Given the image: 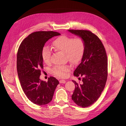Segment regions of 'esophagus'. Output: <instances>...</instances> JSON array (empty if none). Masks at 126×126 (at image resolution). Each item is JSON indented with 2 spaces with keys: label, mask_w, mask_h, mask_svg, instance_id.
<instances>
[{
  "label": "esophagus",
  "mask_w": 126,
  "mask_h": 126,
  "mask_svg": "<svg viewBox=\"0 0 126 126\" xmlns=\"http://www.w3.org/2000/svg\"><path fill=\"white\" fill-rule=\"evenodd\" d=\"M59 82L60 83H66V81L65 80H60L59 81Z\"/></svg>",
  "instance_id": "obj_1"
}]
</instances>
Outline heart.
<instances>
[{"label":"heart","instance_id":"obj_1","mask_svg":"<svg viewBox=\"0 0 126 126\" xmlns=\"http://www.w3.org/2000/svg\"><path fill=\"white\" fill-rule=\"evenodd\" d=\"M52 47L55 51L65 53L66 58L72 65H76L81 60L85 49L84 40L81 37L72 38L62 35L56 38L52 43ZM52 52L47 46L43 47L42 57L46 64L51 61ZM70 71L68 66H57L52 70L53 73L60 78L66 76Z\"/></svg>","mask_w":126,"mask_h":126}]
</instances>
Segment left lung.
I'll use <instances>...</instances> for the list:
<instances>
[{"label": "left lung", "instance_id": "left-lung-1", "mask_svg": "<svg viewBox=\"0 0 126 126\" xmlns=\"http://www.w3.org/2000/svg\"><path fill=\"white\" fill-rule=\"evenodd\" d=\"M68 31L82 38L85 44L81 62L74 72V76L82 77L83 83L78 84L72 80L75 89L72 95V99L74 103L85 108L94 103L103 91L108 75L107 54L101 41L91 31Z\"/></svg>", "mask_w": 126, "mask_h": 126}]
</instances>
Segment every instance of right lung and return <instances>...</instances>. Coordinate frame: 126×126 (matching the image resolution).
I'll return each instance as SVG.
<instances>
[{"instance_id": "add662e5", "label": "right lung", "mask_w": 126, "mask_h": 126, "mask_svg": "<svg viewBox=\"0 0 126 126\" xmlns=\"http://www.w3.org/2000/svg\"><path fill=\"white\" fill-rule=\"evenodd\" d=\"M60 34L38 31L30 34L21 42L17 55V70L21 86L28 99L38 105L50 102L59 81L50 77L48 81L40 79L43 69L42 51L45 43Z\"/></svg>"}]
</instances>
